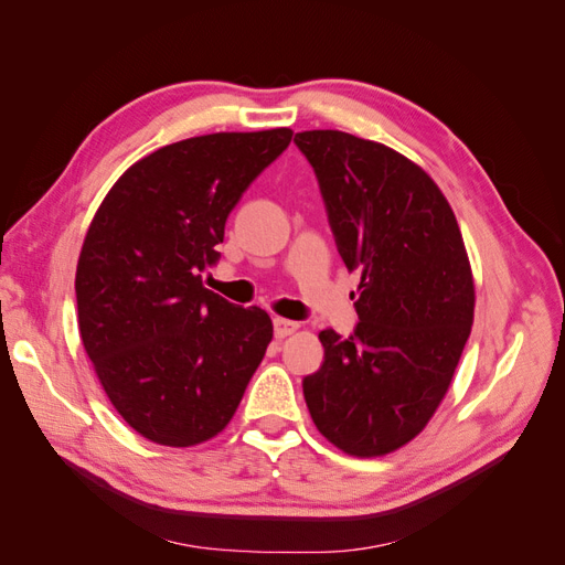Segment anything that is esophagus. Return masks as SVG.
Returning <instances> with one entry per match:
<instances>
[{
  "label": "esophagus",
  "mask_w": 565,
  "mask_h": 565,
  "mask_svg": "<svg viewBox=\"0 0 565 565\" xmlns=\"http://www.w3.org/2000/svg\"><path fill=\"white\" fill-rule=\"evenodd\" d=\"M299 324L295 320H287V318H273V332H276L278 339H285L292 332H297Z\"/></svg>",
  "instance_id": "1"
}]
</instances>
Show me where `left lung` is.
<instances>
[{"mask_svg":"<svg viewBox=\"0 0 565 565\" xmlns=\"http://www.w3.org/2000/svg\"><path fill=\"white\" fill-rule=\"evenodd\" d=\"M313 167L339 256L361 273L349 337L320 332L303 377L318 431L349 455L413 440L446 396L473 322V280L457 218L417 164L382 143L318 129L295 136Z\"/></svg>","mask_w":565,"mask_h":565,"instance_id":"left-lung-1","label":"left lung"}]
</instances>
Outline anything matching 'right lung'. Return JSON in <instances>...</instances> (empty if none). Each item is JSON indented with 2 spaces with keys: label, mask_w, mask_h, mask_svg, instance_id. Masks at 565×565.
Listing matches in <instances>:
<instances>
[{
  "label": "right lung",
  "mask_w": 565,
  "mask_h": 565,
  "mask_svg": "<svg viewBox=\"0 0 565 565\" xmlns=\"http://www.w3.org/2000/svg\"><path fill=\"white\" fill-rule=\"evenodd\" d=\"M292 129L207 134L164 146L110 188L84 237L82 344L131 429L188 448L235 415L273 337L266 311L202 285L226 218Z\"/></svg>",
  "instance_id": "obj_1"
}]
</instances>
